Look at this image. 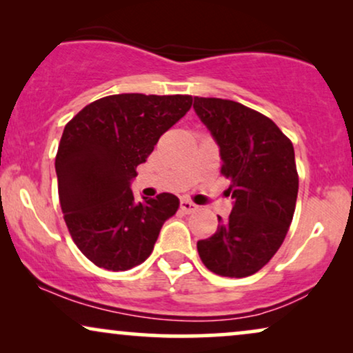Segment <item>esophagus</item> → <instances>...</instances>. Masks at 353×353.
Instances as JSON below:
<instances>
[{
    "label": "esophagus",
    "instance_id": "1",
    "mask_svg": "<svg viewBox=\"0 0 353 353\" xmlns=\"http://www.w3.org/2000/svg\"><path fill=\"white\" fill-rule=\"evenodd\" d=\"M180 209L183 212H186V214H192V212H196L197 209H199V207H197L194 202H191V201H188V199H181Z\"/></svg>",
    "mask_w": 353,
    "mask_h": 353
}]
</instances>
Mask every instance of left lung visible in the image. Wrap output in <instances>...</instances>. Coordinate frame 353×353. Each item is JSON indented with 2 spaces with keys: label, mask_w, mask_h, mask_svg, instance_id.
Masks as SVG:
<instances>
[{
  "label": "left lung",
  "mask_w": 353,
  "mask_h": 353,
  "mask_svg": "<svg viewBox=\"0 0 353 353\" xmlns=\"http://www.w3.org/2000/svg\"><path fill=\"white\" fill-rule=\"evenodd\" d=\"M196 114L220 146L221 175L234 199L228 219L210 238L197 241L212 273L245 278L281 248L296 210L299 175L294 146L278 125L248 105L220 98H194Z\"/></svg>",
  "instance_id": "left-lung-1"
}]
</instances>
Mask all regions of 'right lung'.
I'll list each match as a JSON object with an SVG mask.
<instances>
[{"label": "right lung", "mask_w": 353, "mask_h": 353, "mask_svg": "<svg viewBox=\"0 0 353 353\" xmlns=\"http://www.w3.org/2000/svg\"><path fill=\"white\" fill-rule=\"evenodd\" d=\"M191 104L190 94H112L65 125L56 154L61 209L75 245L96 267L125 272L143 263L175 215L176 196L162 192L137 204L130 181Z\"/></svg>", "instance_id": "obj_1"}]
</instances>
